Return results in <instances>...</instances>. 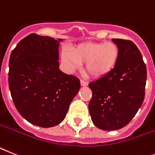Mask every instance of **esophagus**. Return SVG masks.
I'll return each instance as SVG.
<instances>
[{
    "instance_id": "1",
    "label": "esophagus",
    "mask_w": 155,
    "mask_h": 155,
    "mask_svg": "<svg viewBox=\"0 0 155 155\" xmlns=\"http://www.w3.org/2000/svg\"><path fill=\"white\" fill-rule=\"evenodd\" d=\"M80 84H81V85L83 86V87H85V86H87L88 84V82L86 81V80H80Z\"/></svg>"
}]
</instances>
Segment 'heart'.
<instances>
[{
	"instance_id": "1",
	"label": "heart",
	"mask_w": 155,
	"mask_h": 155,
	"mask_svg": "<svg viewBox=\"0 0 155 155\" xmlns=\"http://www.w3.org/2000/svg\"><path fill=\"white\" fill-rule=\"evenodd\" d=\"M119 58V49L114 42H86L77 45L71 52L64 49L61 61L69 71L84 63V70L93 77L107 75L114 69Z\"/></svg>"
}]
</instances>
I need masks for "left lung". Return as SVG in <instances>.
<instances>
[{"mask_svg":"<svg viewBox=\"0 0 155 155\" xmlns=\"http://www.w3.org/2000/svg\"><path fill=\"white\" fill-rule=\"evenodd\" d=\"M119 58L110 72L91 82L92 98L88 105L94 124L114 131L132 120L145 96L147 68L142 54L130 40L113 38Z\"/></svg>","mask_w":155,"mask_h":155,"instance_id":"left-lung-1","label":"left lung"}]
</instances>
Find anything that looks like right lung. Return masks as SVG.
<instances>
[{
    "mask_svg": "<svg viewBox=\"0 0 155 155\" xmlns=\"http://www.w3.org/2000/svg\"><path fill=\"white\" fill-rule=\"evenodd\" d=\"M31 34L19 41L9 58L8 85L16 110L41 128L59 124L80 89V81L59 69L60 42Z\"/></svg>",
    "mask_w": 155,
    "mask_h": 155,
    "instance_id": "1",
    "label": "right lung"
}]
</instances>
